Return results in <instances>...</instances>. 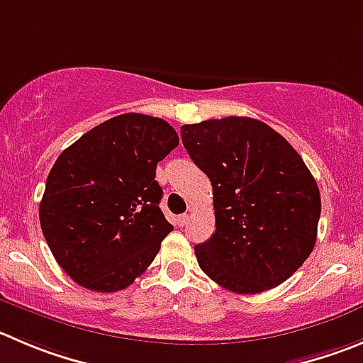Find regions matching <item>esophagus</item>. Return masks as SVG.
<instances>
[{
    "instance_id": "esophagus-1",
    "label": "esophagus",
    "mask_w": 363,
    "mask_h": 363,
    "mask_svg": "<svg viewBox=\"0 0 363 363\" xmlns=\"http://www.w3.org/2000/svg\"><path fill=\"white\" fill-rule=\"evenodd\" d=\"M178 226H185V224L189 223V216L187 213H182V216H178Z\"/></svg>"
}]
</instances>
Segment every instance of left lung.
<instances>
[{
  "label": "left lung",
  "instance_id": "1",
  "mask_svg": "<svg viewBox=\"0 0 363 363\" xmlns=\"http://www.w3.org/2000/svg\"><path fill=\"white\" fill-rule=\"evenodd\" d=\"M189 157L210 178L216 231L194 247L208 278L258 294L291 278L317 239L320 194L298 151L251 117L182 126Z\"/></svg>",
  "mask_w": 363,
  "mask_h": 363
}]
</instances>
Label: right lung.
<instances>
[{
  "instance_id": "right-lung-1",
  "label": "right lung",
  "mask_w": 363,
  "mask_h": 363,
  "mask_svg": "<svg viewBox=\"0 0 363 363\" xmlns=\"http://www.w3.org/2000/svg\"><path fill=\"white\" fill-rule=\"evenodd\" d=\"M178 143L167 121L123 113L62 151L39 219L55 260L78 285L123 291L155 260L172 231L155 174Z\"/></svg>"
}]
</instances>
